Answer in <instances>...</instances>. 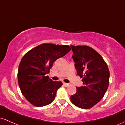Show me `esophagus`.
I'll use <instances>...</instances> for the list:
<instances>
[{
    "label": "esophagus",
    "mask_w": 125,
    "mask_h": 125,
    "mask_svg": "<svg viewBox=\"0 0 125 125\" xmlns=\"http://www.w3.org/2000/svg\"><path fill=\"white\" fill-rule=\"evenodd\" d=\"M63 84L64 85V86H66V87L68 86L69 85V83H63Z\"/></svg>",
    "instance_id": "esophagus-1"
}]
</instances>
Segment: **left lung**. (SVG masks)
Instances as JSON below:
<instances>
[{
	"instance_id": "1",
	"label": "left lung",
	"mask_w": 125,
	"mask_h": 125,
	"mask_svg": "<svg viewBox=\"0 0 125 125\" xmlns=\"http://www.w3.org/2000/svg\"><path fill=\"white\" fill-rule=\"evenodd\" d=\"M71 46L77 74L82 78L84 84L76 87V93L71 96V100L77 107L90 109L104 96L109 83V70L102 57L93 48L87 46Z\"/></svg>"
}]
</instances>
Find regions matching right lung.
I'll return each instance as SVG.
<instances>
[{
	"instance_id": "right-lung-1",
	"label": "right lung",
	"mask_w": 125,
	"mask_h": 125,
	"mask_svg": "<svg viewBox=\"0 0 125 125\" xmlns=\"http://www.w3.org/2000/svg\"><path fill=\"white\" fill-rule=\"evenodd\" d=\"M68 45L40 44L30 50L21 59L18 80L23 95L35 106H46L53 101L61 81H53L46 76L54 62L71 51Z\"/></svg>"
}]
</instances>
